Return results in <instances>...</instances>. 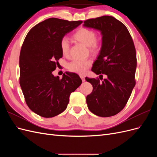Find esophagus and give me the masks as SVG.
Listing matches in <instances>:
<instances>
[{
  "label": "esophagus",
  "instance_id": "obj_1",
  "mask_svg": "<svg viewBox=\"0 0 157 157\" xmlns=\"http://www.w3.org/2000/svg\"><path fill=\"white\" fill-rule=\"evenodd\" d=\"M80 78H81V79H82V82H84V81H85V77H84V76H83V75H80Z\"/></svg>",
  "mask_w": 157,
  "mask_h": 157
}]
</instances>
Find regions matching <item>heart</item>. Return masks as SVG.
<instances>
[{
    "label": "heart",
    "mask_w": 157,
    "mask_h": 157,
    "mask_svg": "<svg viewBox=\"0 0 157 157\" xmlns=\"http://www.w3.org/2000/svg\"><path fill=\"white\" fill-rule=\"evenodd\" d=\"M72 39L88 46L90 52L92 54H97L101 48L100 39L96 36V33L93 29L86 27H80L72 35ZM60 49L64 56H67L69 52V43L66 39H62L60 41ZM91 60L75 59L68 64V69L76 73L84 75L87 69L91 67Z\"/></svg>",
    "instance_id": "1"
}]
</instances>
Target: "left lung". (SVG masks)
Masks as SVG:
<instances>
[{
    "label": "left lung",
    "instance_id": "left-lung-1",
    "mask_svg": "<svg viewBox=\"0 0 157 157\" xmlns=\"http://www.w3.org/2000/svg\"><path fill=\"white\" fill-rule=\"evenodd\" d=\"M84 26L101 31V49L92 71L107 77L102 82L98 78L86 77L93 86L86 96L88 107L96 115L112 117L124 109L135 86L137 58L134 42L126 27L113 16L89 19L84 21Z\"/></svg>",
    "mask_w": 157,
    "mask_h": 157
}]
</instances>
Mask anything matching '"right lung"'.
Returning <instances> with one entry per match:
<instances>
[{"label":"right lung","instance_id":"add662e5","mask_svg":"<svg viewBox=\"0 0 157 157\" xmlns=\"http://www.w3.org/2000/svg\"><path fill=\"white\" fill-rule=\"evenodd\" d=\"M82 21L49 18L27 33L20 55V84L27 106L42 117L51 118L65 110L71 92L82 83L74 73L54 77L52 72L63 54L60 41Z\"/></svg>","mask_w":157,"mask_h":157}]
</instances>
